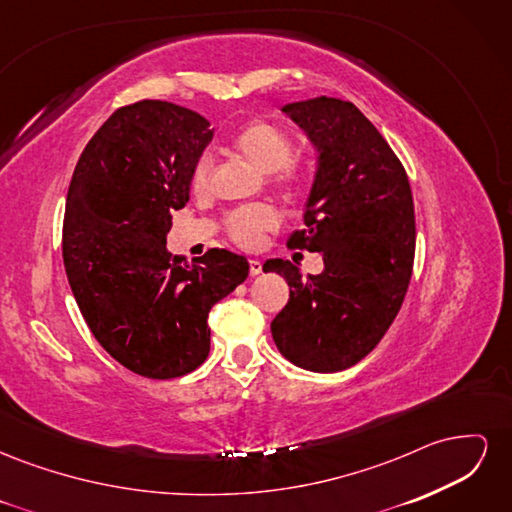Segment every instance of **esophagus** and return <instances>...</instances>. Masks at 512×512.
<instances>
[{
  "instance_id": "obj_1",
  "label": "esophagus",
  "mask_w": 512,
  "mask_h": 512,
  "mask_svg": "<svg viewBox=\"0 0 512 512\" xmlns=\"http://www.w3.org/2000/svg\"><path fill=\"white\" fill-rule=\"evenodd\" d=\"M262 273V265L258 260H250V275L254 277V275H260Z\"/></svg>"
}]
</instances>
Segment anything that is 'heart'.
I'll return each mask as SVG.
<instances>
[{"mask_svg":"<svg viewBox=\"0 0 512 512\" xmlns=\"http://www.w3.org/2000/svg\"><path fill=\"white\" fill-rule=\"evenodd\" d=\"M228 147L241 160L265 173L273 188L282 192H299L307 183V164L292 153L288 132L267 119H252L230 136ZM211 164L200 158L192 168L190 185L196 194H203L209 185ZM277 226V213L271 207H243L226 215L224 228L230 241L241 247H254L265 232Z\"/></svg>","mask_w":512,"mask_h":512,"instance_id":"obj_1","label":"heart"}]
</instances>
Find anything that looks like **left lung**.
Here are the masks:
<instances>
[{"label":"left lung","mask_w":512,"mask_h":512,"mask_svg":"<svg viewBox=\"0 0 512 512\" xmlns=\"http://www.w3.org/2000/svg\"><path fill=\"white\" fill-rule=\"evenodd\" d=\"M282 111L318 151L305 228L288 247L320 252L324 271L303 277L288 260L267 262L292 288L271 333L290 363L329 374L365 359L404 303L416 245L412 190L404 164L352 102L320 96Z\"/></svg>","instance_id":"left-lung-1"}]
</instances>
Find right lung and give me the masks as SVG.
<instances>
[{
  "label": "right lung",
  "mask_w": 512,
  "mask_h": 512,
  "mask_svg": "<svg viewBox=\"0 0 512 512\" xmlns=\"http://www.w3.org/2000/svg\"><path fill=\"white\" fill-rule=\"evenodd\" d=\"M211 136L190 108L121 106L91 136L68 188L61 250L76 305L100 346L151 380L205 363L211 307L250 271L243 256L215 247L192 262L166 250Z\"/></svg>",
  "instance_id": "1"
}]
</instances>
